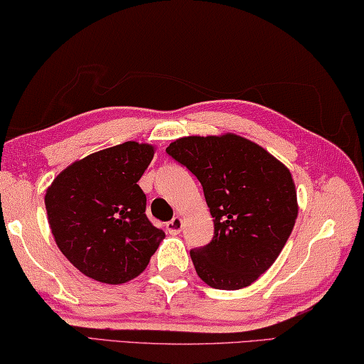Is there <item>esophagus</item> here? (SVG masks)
Listing matches in <instances>:
<instances>
[{
	"label": "esophagus",
	"mask_w": 364,
	"mask_h": 364,
	"mask_svg": "<svg viewBox=\"0 0 364 364\" xmlns=\"http://www.w3.org/2000/svg\"><path fill=\"white\" fill-rule=\"evenodd\" d=\"M166 228H168L169 234L177 235L178 232H181L182 228H183V219L181 216H176L174 219H172V221L168 223V225H166Z\"/></svg>",
	"instance_id": "1"
}]
</instances>
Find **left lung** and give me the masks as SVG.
Here are the masks:
<instances>
[{"label":"left lung","mask_w":364,"mask_h":364,"mask_svg":"<svg viewBox=\"0 0 364 364\" xmlns=\"http://www.w3.org/2000/svg\"><path fill=\"white\" fill-rule=\"evenodd\" d=\"M166 151L201 182L214 218L213 240L190 252L196 274L219 290L252 285L281 255L299 216L291 172L232 132L182 136Z\"/></svg>","instance_id":"obj_1"}]
</instances>
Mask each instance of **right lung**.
<instances>
[{
  "label": "right lung",
  "instance_id": "1",
  "mask_svg": "<svg viewBox=\"0 0 364 364\" xmlns=\"http://www.w3.org/2000/svg\"><path fill=\"white\" fill-rule=\"evenodd\" d=\"M156 153L124 141L74 161L46 188L48 224L61 253L87 277L126 284L145 271L164 232L145 214L140 177Z\"/></svg>",
  "mask_w": 364,
  "mask_h": 364
}]
</instances>
